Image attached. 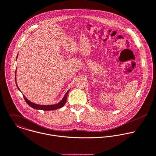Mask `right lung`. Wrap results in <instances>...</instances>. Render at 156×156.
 Returning <instances> with one entry per match:
<instances>
[{
	"label": "right lung",
	"instance_id": "add662e5",
	"mask_svg": "<svg viewBox=\"0 0 156 156\" xmlns=\"http://www.w3.org/2000/svg\"><path fill=\"white\" fill-rule=\"evenodd\" d=\"M15 81H16V86H17V89L20 90V89H19V87H18V86L17 84V82H16V75H15ZM69 91H70V90H69L66 92V94H65L64 96L63 97L62 100L59 103H58L57 104L48 105H38V104H36L32 103L31 101H30L24 95H23V98H24L25 101L27 102V103L30 107H31L32 108H33L34 109H37V110H44V111H49V110H54L58 109V108H62V107H63L64 105V104H66V100H67V94H68V93L69 92Z\"/></svg>",
	"mask_w": 156,
	"mask_h": 156
}]
</instances>
